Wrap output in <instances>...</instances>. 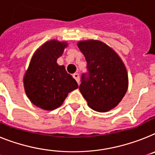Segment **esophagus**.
<instances>
[{
    "instance_id": "34e87169",
    "label": "esophagus",
    "mask_w": 155,
    "mask_h": 155,
    "mask_svg": "<svg viewBox=\"0 0 155 155\" xmlns=\"http://www.w3.org/2000/svg\"><path fill=\"white\" fill-rule=\"evenodd\" d=\"M72 76H73L74 79H75V80H76V82L79 84V82H80V75L78 73H74L73 75H72Z\"/></svg>"
}]
</instances>
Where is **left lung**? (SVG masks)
<instances>
[{
	"label": "left lung",
	"mask_w": 155,
	"mask_h": 155,
	"mask_svg": "<svg viewBox=\"0 0 155 155\" xmlns=\"http://www.w3.org/2000/svg\"><path fill=\"white\" fill-rule=\"evenodd\" d=\"M78 47L87 61L88 71L82 75L79 88L87 105L101 113L114 109L128 90L124 63L114 49L101 41H80Z\"/></svg>",
	"instance_id": "1"
}]
</instances>
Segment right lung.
I'll use <instances>...</instances> for the list:
<instances>
[{
  "mask_svg": "<svg viewBox=\"0 0 155 155\" xmlns=\"http://www.w3.org/2000/svg\"><path fill=\"white\" fill-rule=\"evenodd\" d=\"M66 41L51 40L36 50L23 77L24 89L34 105L45 110L61 106L68 93L77 89L75 79L57 60L67 47Z\"/></svg>",
  "mask_w": 155,
  "mask_h": 155,
  "instance_id": "1",
  "label": "right lung"
}]
</instances>
